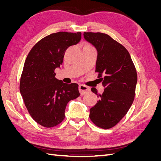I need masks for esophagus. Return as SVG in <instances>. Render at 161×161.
Wrapping results in <instances>:
<instances>
[{
	"instance_id": "1",
	"label": "esophagus",
	"mask_w": 161,
	"mask_h": 161,
	"mask_svg": "<svg viewBox=\"0 0 161 161\" xmlns=\"http://www.w3.org/2000/svg\"><path fill=\"white\" fill-rule=\"evenodd\" d=\"M79 90L80 92V95H84L86 94L87 92H89L90 91V89L88 86H85L83 85H80L79 86Z\"/></svg>"
}]
</instances>
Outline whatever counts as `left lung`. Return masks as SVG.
<instances>
[{
    "label": "left lung",
    "mask_w": 161,
    "mask_h": 161,
    "mask_svg": "<svg viewBox=\"0 0 161 161\" xmlns=\"http://www.w3.org/2000/svg\"><path fill=\"white\" fill-rule=\"evenodd\" d=\"M85 40L93 46L97 52L95 72L105 90L90 109L89 118L97 126L103 129L114 127L127 114L132 104L137 73L129 52L119 43L102 33L84 32Z\"/></svg>",
    "instance_id": "8db88e82"
}]
</instances>
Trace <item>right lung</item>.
I'll list each match as a JSON object with an SVG mask.
<instances>
[{
    "label": "right lung",
    "mask_w": 161,
    "mask_h": 161,
    "mask_svg": "<svg viewBox=\"0 0 161 161\" xmlns=\"http://www.w3.org/2000/svg\"><path fill=\"white\" fill-rule=\"evenodd\" d=\"M80 40V32L52 33L39 41L27 56L19 89L29 113L43 127L61 123L67 103L80 95L79 85L56 79L54 70L62 64L67 48Z\"/></svg>",
    "instance_id": "add662e5"
}]
</instances>
